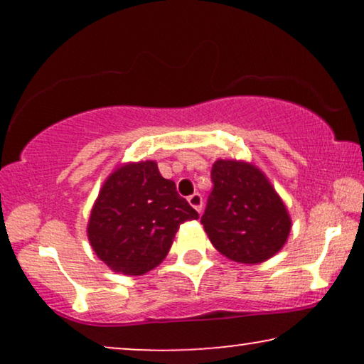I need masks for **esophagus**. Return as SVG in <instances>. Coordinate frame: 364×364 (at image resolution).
Segmentation results:
<instances>
[{
	"mask_svg": "<svg viewBox=\"0 0 364 364\" xmlns=\"http://www.w3.org/2000/svg\"><path fill=\"white\" fill-rule=\"evenodd\" d=\"M188 200V203H191V205L196 208V210L200 213L202 212V208H203V200H202V196L200 193H192L191 197L187 198Z\"/></svg>",
	"mask_w": 364,
	"mask_h": 364,
	"instance_id": "obj_1",
	"label": "esophagus"
}]
</instances>
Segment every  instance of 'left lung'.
<instances>
[{
    "label": "left lung",
    "instance_id": "obj_1",
    "mask_svg": "<svg viewBox=\"0 0 364 364\" xmlns=\"http://www.w3.org/2000/svg\"><path fill=\"white\" fill-rule=\"evenodd\" d=\"M202 225L212 245L238 263L267 262L288 240L291 218L275 187L257 166L218 159Z\"/></svg>",
    "mask_w": 364,
    "mask_h": 364
}]
</instances>
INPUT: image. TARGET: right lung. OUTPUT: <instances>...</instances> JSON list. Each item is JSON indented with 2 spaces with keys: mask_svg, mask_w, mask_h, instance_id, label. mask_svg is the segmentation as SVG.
Listing matches in <instances>:
<instances>
[{
  "mask_svg": "<svg viewBox=\"0 0 364 364\" xmlns=\"http://www.w3.org/2000/svg\"><path fill=\"white\" fill-rule=\"evenodd\" d=\"M197 218L176 183L161 176L157 162H127L102 183L87 222V238L112 272L137 277L167 257L183 222Z\"/></svg>",
  "mask_w": 364,
  "mask_h": 364,
  "instance_id": "add662e5",
  "label": "right lung"
}]
</instances>
